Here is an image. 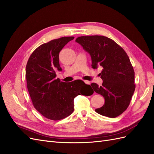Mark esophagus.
Listing matches in <instances>:
<instances>
[{"label": "esophagus", "instance_id": "34e87169", "mask_svg": "<svg viewBox=\"0 0 154 154\" xmlns=\"http://www.w3.org/2000/svg\"><path fill=\"white\" fill-rule=\"evenodd\" d=\"M84 82H85V84H88V85L90 84V82L89 81H86L85 80V81H84Z\"/></svg>", "mask_w": 154, "mask_h": 154}]
</instances>
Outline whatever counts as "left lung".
<instances>
[{"label":"left lung","instance_id":"1","mask_svg":"<svg viewBox=\"0 0 154 154\" xmlns=\"http://www.w3.org/2000/svg\"><path fill=\"white\" fill-rule=\"evenodd\" d=\"M91 56V66L103 68L101 86L91 84L94 91L103 96L104 105L95 112L108 118H116L129 106L135 89L134 71L128 55L123 49L104 36H83L76 39Z\"/></svg>","mask_w":154,"mask_h":154}]
</instances>
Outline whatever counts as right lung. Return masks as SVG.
I'll use <instances>...</instances> for the list:
<instances>
[{"label": "right lung", "instance_id": "right-lung-1", "mask_svg": "<svg viewBox=\"0 0 154 154\" xmlns=\"http://www.w3.org/2000/svg\"><path fill=\"white\" fill-rule=\"evenodd\" d=\"M74 38L62 37L42 44L32 52L26 66L27 89L33 106L51 120H59L72 114L76 96L90 95L85 91V87L90 85L82 80L66 83L56 78V70H62L59 52Z\"/></svg>", "mask_w": 154, "mask_h": 154}]
</instances>
